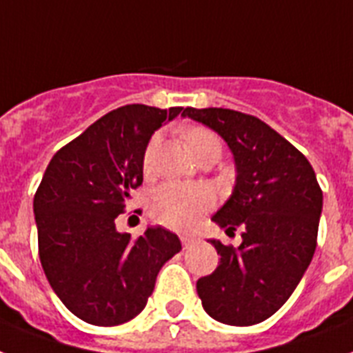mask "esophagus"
<instances>
[{"label":"esophagus","instance_id":"esophagus-1","mask_svg":"<svg viewBox=\"0 0 353 353\" xmlns=\"http://www.w3.org/2000/svg\"><path fill=\"white\" fill-rule=\"evenodd\" d=\"M197 241H199V239H197V237H194V236H181V243H183V246H185V248H190V246L196 245Z\"/></svg>","mask_w":353,"mask_h":353}]
</instances>
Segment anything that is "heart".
<instances>
[{"label": "heart", "instance_id": "heart-1", "mask_svg": "<svg viewBox=\"0 0 353 353\" xmlns=\"http://www.w3.org/2000/svg\"><path fill=\"white\" fill-rule=\"evenodd\" d=\"M186 145L192 150L194 156H199L208 145H219L221 143L217 136L208 128L196 127L186 130L185 134ZM157 139H152L148 143L145 156H143V168L145 172H150L154 165V154H156ZM214 206V196L205 186L186 185V183H167L152 192L150 216L157 223L174 228V230H190L199 223L206 212Z\"/></svg>", "mask_w": 353, "mask_h": 353}]
</instances>
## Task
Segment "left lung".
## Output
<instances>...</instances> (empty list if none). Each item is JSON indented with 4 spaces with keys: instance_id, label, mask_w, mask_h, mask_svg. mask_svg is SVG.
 Wrapping results in <instances>:
<instances>
[{
    "instance_id": "1",
    "label": "left lung",
    "mask_w": 353,
    "mask_h": 353,
    "mask_svg": "<svg viewBox=\"0 0 353 353\" xmlns=\"http://www.w3.org/2000/svg\"><path fill=\"white\" fill-rule=\"evenodd\" d=\"M225 139L236 163V185L212 221L241 228L237 248L210 239L221 256L197 296L212 319L250 326L274 316L292 296L317 245L323 192L316 172L294 145L261 119L228 108H185Z\"/></svg>"
}]
</instances>
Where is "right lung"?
I'll return each instance as SVG.
<instances>
[{"mask_svg":"<svg viewBox=\"0 0 353 353\" xmlns=\"http://www.w3.org/2000/svg\"><path fill=\"white\" fill-rule=\"evenodd\" d=\"M183 112L125 105L56 152L34 196L39 259L74 316L96 326L134 319L161 266L181 250L176 234L147 226L137 239L117 232L130 192L143 183L152 134Z\"/></svg>","mask_w":353,"mask_h":353,"instance_id":"1","label":"right lung"}]
</instances>
